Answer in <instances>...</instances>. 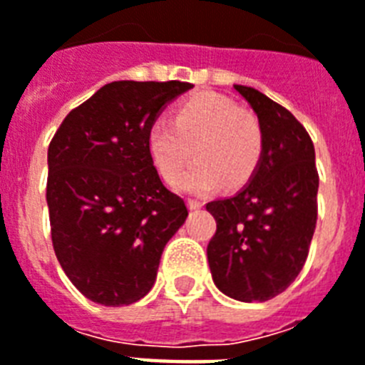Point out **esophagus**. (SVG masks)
<instances>
[{"label": "esophagus", "mask_w": 365, "mask_h": 365, "mask_svg": "<svg viewBox=\"0 0 365 365\" xmlns=\"http://www.w3.org/2000/svg\"><path fill=\"white\" fill-rule=\"evenodd\" d=\"M187 206H189V210H192V212H195V210L202 208V202H200V200H197V198H187Z\"/></svg>", "instance_id": "obj_1"}]
</instances>
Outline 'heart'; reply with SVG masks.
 I'll return each mask as SVG.
<instances>
[{
  "label": "heart",
  "instance_id": "b5f03b06",
  "mask_svg": "<svg viewBox=\"0 0 365 365\" xmlns=\"http://www.w3.org/2000/svg\"><path fill=\"white\" fill-rule=\"evenodd\" d=\"M197 163L178 180L183 191L206 192L225 182L250 180L264 152L262 123L219 93H200L178 108L174 120L157 118L148 131V152L167 182H174L192 155Z\"/></svg>",
  "mask_w": 365,
  "mask_h": 365
}]
</instances>
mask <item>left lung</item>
Returning <instances> with one entry per match:
<instances>
[{
  "label": "left lung",
  "instance_id": "obj_1",
  "mask_svg": "<svg viewBox=\"0 0 365 365\" xmlns=\"http://www.w3.org/2000/svg\"><path fill=\"white\" fill-rule=\"evenodd\" d=\"M262 123L264 152L250 182L206 204L217 230L208 244L213 283L240 302L281 294L306 264L317 225L319 173L306 127L255 88L234 86Z\"/></svg>",
  "mask_w": 365,
  "mask_h": 365
}]
</instances>
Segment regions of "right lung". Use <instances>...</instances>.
I'll return each mask as SVG.
<instances>
[{"label":"right lung","mask_w":365,"mask_h":365,"mask_svg":"<svg viewBox=\"0 0 365 365\" xmlns=\"http://www.w3.org/2000/svg\"><path fill=\"white\" fill-rule=\"evenodd\" d=\"M189 82L118 80L67 114L48 146L46 202L56 257L101 306H129L155 283L163 250L187 217L163 185L148 131Z\"/></svg>","instance_id":"1"}]
</instances>
